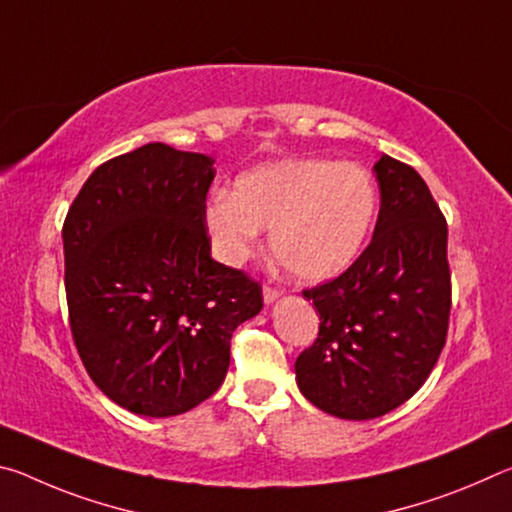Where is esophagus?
I'll use <instances>...</instances> for the list:
<instances>
[{
	"label": "esophagus",
	"mask_w": 512,
	"mask_h": 512,
	"mask_svg": "<svg viewBox=\"0 0 512 512\" xmlns=\"http://www.w3.org/2000/svg\"><path fill=\"white\" fill-rule=\"evenodd\" d=\"M280 296H282V289L273 287V284H264V302H266V305H271V302L277 300Z\"/></svg>",
	"instance_id": "1"
}]
</instances>
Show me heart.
I'll return each mask as SVG.
<instances>
[{
    "label": "heart",
    "mask_w": 512,
    "mask_h": 512,
    "mask_svg": "<svg viewBox=\"0 0 512 512\" xmlns=\"http://www.w3.org/2000/svg\"><path fill=\"white\" fill-rule=\"evenodd\" d=\"M377 216V187L354 162L277 160L237 178L216 194L205 228L223 262L253 255L259 228L271 230L277 262L305 282L343 273L359 257Z\"/></svg>",
    "instance_id": "heart-1"
}]
</instances>
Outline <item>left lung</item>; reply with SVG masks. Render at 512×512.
Instances as JSON below:
<instances>
[{
  "mask_svg": "<svg viewBox=\"0 0 512 512\" xmlns=\"http://www.w3.org/2000/svg\"><path fill=\"white\" fill-rule=\"evenodd\" d=\"M375 235L334 280L302 291L320 314L314 345L296 359L302 395L343 420L397 409L431 375L452 309L447 221L409 164L375 162Z\"/></svg>",
  "mask_w": 512,
  "mask_h": 512,
  "instance_id": "8db88e82",
  "label": "left lung"
}]
</instances>
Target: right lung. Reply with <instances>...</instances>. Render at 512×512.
<instances>
[{
  "label": "right lung",
  "mask_w": 512,
  "mask_h": 512,
  "mask_svg": "<svg viewBox=\"0 0 512 512\" xmlns=\"http://www.w3.org/2000/svg\"><path fill=\"white\" fill-rule=\"evenodd\" d=\"M214 160L144 144L92 171L63 223L72 339L103 395L149 418L219 391L232 332L262 284L214 262L205 228Z\"/></svg>",
  "instance_id": "obj_1"
}]
</instances>
